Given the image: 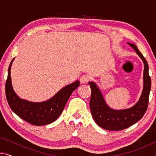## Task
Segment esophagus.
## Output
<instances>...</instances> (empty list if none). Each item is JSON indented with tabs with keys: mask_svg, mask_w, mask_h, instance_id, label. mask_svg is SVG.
Instances as JSON below:
<instances>
[{
	"mask_svg": "<svg viewBox=\"0 0 156 156\" xmlns=\"http://www.w3.org/2000/svg\"><path fill=\"white\" fill-rule=\"evenodd\" d=\"M89 76H87V75H83V76H82L81 77H80V83H82V84L87 83V82L89 81Z\"/></svg>",
	"mask_w": 156,
	"mask_h": 156,
	"instance_id": "1",
	"label": "esophagus"
}]
</instances>
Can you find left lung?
<instances>
[{"label": "left lung", "mask_w": 156, "mask_h": 156, "mask_svg": "<svg viewBox=\"0 0 156 156\" xmlns=\"http://www.w3.org/2000/svg\"><path fill=\"white\" fill-rule=\"evenodd\" d=\"M133 48L144 63L143 89L139 100L133 107L128 109L116 110L107 104L98 87L95 82H89L91 96L89 106L92 117L98 125L109 131H119L134 125L143 117L149 102L151 87V78L149 75V65L138 47L133 43H127Z\"/></svg>", "instance_id": "left-lung-1"}]
</instances>
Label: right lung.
<instances>
[{"label":"right lung","mask_w":156,"mask_h":156,"mask_svg":"<svg viewBox=\"0 0 156 156\" xmlns=\"http://www.w3.org/2000/svg\"><path fill=\"white\" fill-rule=\"evenodd\" d=\"M14 58H13L9 66L5 84V94L10 108L20 118L34 125L42 126L54 122L62 113L72 92L80 85V81L76 80L64 87L54 96L45 101H28L20 98L13 89L10 74Z\"/></svg>","instance_id":"right-lung-1"}]
</instances>
